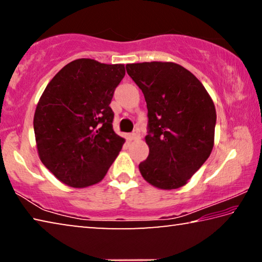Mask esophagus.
<instances>
[{
	"instance_id": "1",
	"label": "esophagus",
	"mask_w": 262,
	"mask_h": 262,
	"mask_svg": "<svg viewBox=\"0 0 262 262\" xmlns=\"http://www.w3.org/2000/svg\"><path fill=\"white\" fill-rule=\"evenodd\" d=\"M129 139H130L132 141H139V140L141 139V136H140L139 133H137V132H134V133H132V134H130Z\"/></svg>"
}]
</instances>
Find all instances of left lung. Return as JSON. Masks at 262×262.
Instances as JSON below:
<instances>
[{"instance_id":"1","label":"left lung","mask_w":262,"mask_h":262,"mask_svg":"<svg viewBox=\"0 0 262 262\" xmlns=\"http://www.w3.org/2000/svg\"><path fill=\"white\" fill-rule=\"evenodd\" d=\"M126 69L148 108L149 156L140 163L141 174L159 189L183 187L214 147V101L202 83L174 62L129 63Z\"/></svg>"}]
</instances>
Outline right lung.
I'll return each mask as SVG.
<instances>
[{
    "instance_id": "right-lung-1",
    "label": "right lung",
    "mask_w": 262,
    "mask_h": 262,
    "mask_svg": "<svg viewBox=\"0 0 262 262\" xmlns=\"http://www.w3.org/2000/svg\"><path fill=\"white\" fill-rule=\"evenodd\" d=\"M125 64L77 59L66 64L37 104L33 128L40 161L61 183L84 188L104 179L125 143L110 107Z\"/></svg>"
}]
</instances>
